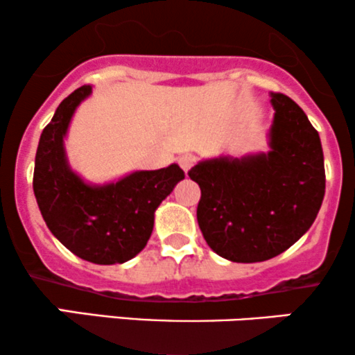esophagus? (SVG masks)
Masks as SVG:
<instances>
[{
    "mask_svg": "<svg viewBox=\"0 0 355 355\" xmlns=\"http://www.w3.org/2000/svg\"><path fill=\"white\" fill-rule=\"evenodd\" d=\"M178 164H180L183 172H189V170L195 164V157H191V155H183V157L178 158Z\"/></svg>",
    "mask_w": 355,
    "mask_h": 355,
    "instance_id": "1",
    "label": "esophagus"
}]
</instances>
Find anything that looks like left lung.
<instances>
[{
  "label": "left lung",
  "instance_id": "1",
  "mask_svg": "<svg viewBox=\"0 0 355 355\" xmlns=\"http://www.w3.org/2000/svg\"><path fill=\"white\" fill-rule=\"evenodd\" d=\"M267 153L200 160L189 175L202 190L197 220L215 254L239 263L277 257L319 214L325 193L320 137L302 108L270 93Z\"/></svg>",
  "mask_w": 355,
  "mask_h": 355
}]
</instances>
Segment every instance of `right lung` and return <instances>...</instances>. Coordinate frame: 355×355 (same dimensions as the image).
<instances>
[{"label": "right lung", "mask_w": 355, "mask_h": 355, "mask_svg": "<svg viewBox=\"0 0 355 355\" xmlns=\"http://www.w3.org/2000/svg\"><path fill=\"white\" fill-rule=\"evenodd\" d=\"M92 95L85 85L67 96L40 137L33 190L48 229L68 250L98 266L140 254L153 230L155 210L185 178L177 164L137 170L118 180L89 183L68 164L64 138L71 118Z\"/></svg>", "instance_id": "add662e5"}]
</instances>
